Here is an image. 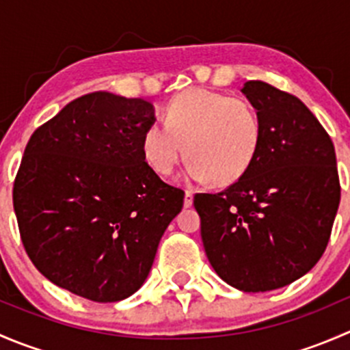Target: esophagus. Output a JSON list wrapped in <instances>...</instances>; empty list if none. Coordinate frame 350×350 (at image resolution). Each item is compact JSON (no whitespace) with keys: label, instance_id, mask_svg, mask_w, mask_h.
<instances>
[{"label":"esophagus","instance_id":"esophagus-1","mask_svg":"<svg viewBox=\"0 0 350 350\" xmlns=\"http://www.w3.org/2000/svg\"><path fill=\"white\" fill-rule=\"evenodd\" d=\"M191 204H193V191H189L188 189V191L185 193V206L189 208Z\"/></svg>","mask_w":350,"mask_h":350}]
</instances>
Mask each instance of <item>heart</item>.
Segmentation results:
<instances>
[{"label":"heart","instance_id":"obj_1","mask_svg":"<svg viewBox=\"0 0 350 350\" xmlns=\"http://www.w3.org/2000/svg\"><path fill=\"white\" fill-rule=\"evenodd\" d=\"M260 142L262 123L249 101L191 90L169 103L165 125L154 123L144 132L142 152L157 174L169 176L186 150L191 181L228 186L252 167Z\"/></svg>","mask_w":350,"mask_h":350}]
</instances>
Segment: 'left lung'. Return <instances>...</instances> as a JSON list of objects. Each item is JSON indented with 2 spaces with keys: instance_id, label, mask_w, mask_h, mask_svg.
<instances>
[{
  "instance_id": "8db88e82",
  "label": "left lung",
  "mask_w": 350,
  "mask_h": 350,
  "mask_svg": "<svg viewBox=\"0 0 350 350\" xmlns=\"http://www.w3.org/2000/svg\"><path fill=\"white\" fill-rule=\"evenodd\" d=\"M242 93L262 142L252 167L220 193H198L201 241L215 273L245 293L305 276L325 252L340 203L335 149L312 111L262 81Z\"/></svg>"
}]
</instances>
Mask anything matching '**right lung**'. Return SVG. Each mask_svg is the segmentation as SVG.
<instances>
[{"instance_id":"right-lung-1","label":"right lung","mask_w":350,"mask_h":350,"mask_svg":"<svg viewBox=\"0 0 350 350\" xmlns=\"http://www.w3.org/2000/svg\"><path fill=\"white\" fill-rule=\"evenodd\" d=\"M150 101L96 91L66 105L25 147L13 185L20 235L33 266L98 303L129 298L149 276L185 191L144 159Z\"/></svg>"}]
</instances>
